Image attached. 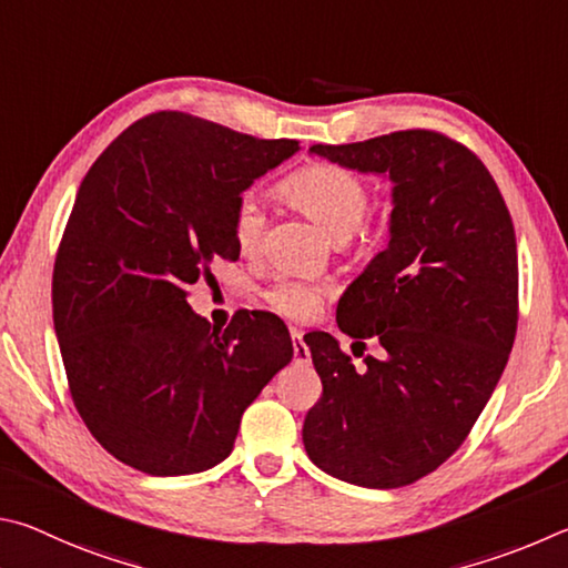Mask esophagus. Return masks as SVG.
Instances as JSON below:
<instances>
[{
    "label": "esophagus",
    "instance_id": "obj_1",
    "mask_svg": "<svg viewBox=\"0 0 568 568\" xmlns=\"http://www.w3.org/2000/svg\"><path fill=\"white\" fill-rule=\"evenodd\" d=\"M292 342H294V364L306 366L312 362V354H310V346L302 342V332L300 329H292Z\"/></svg>",
    "mask_w": 568,
    "mask_h": 568
}]
</instances>
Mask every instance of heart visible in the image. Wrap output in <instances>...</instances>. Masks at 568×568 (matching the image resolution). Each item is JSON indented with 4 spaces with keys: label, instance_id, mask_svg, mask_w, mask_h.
<instances>
[{
    "label": "heart",
    "instance_id": "1",
    "mask_svg": "<svg viewBox=\"0 0 568 568\" xmlns=\"http://www.w3.org/2000/svg\"><path fill=\"white\" fill-rule=\"evenodd\" d=\"M278 192L294 209L322 229L332 242L342 244L359 232L372 209L369 184L352 169L339 164H310L286 176ZM264 232V212L254 199H242L232 216V236L242 254H254ZM274 312L290 320H306L320 306L322 294L300 282H278L264 294Z\"/></svg>",
    "mask_w": 568,
    "mask_h": 568
}]
</instances>
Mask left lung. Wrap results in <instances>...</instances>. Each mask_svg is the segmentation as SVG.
<instances>
[{"mask_svg":"<svg viewBox=\"0 0 568 568\" xmlns=\"http://www.w3.org/2000/svg\"><path fill=\"white\" fill-rule=\"evenodd\" d=\"M312 154L394 182L389 244L336 306L352 339L382 344L356 369L332 334L304 336L322 399L302 439L322 471L366 489H399L449 459L509 362L519 320L511 214L471 149L432 129Z\"/></svg>","mask_w":568,"mask_h":568,"instance_id":"8db88e82","label":"left lung"}]
</instances>
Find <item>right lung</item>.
Masks as SVG:
<instances>
[{
  "mask_svg": "<svg viewBox=\"0 0 568 568\" xmlns=\"http://www.w3.org/2000/svg\"><path fill=\"white\" fill-rule=\"evenodd\" d=\"M300 152L184 112L139 119L89 169L52 276L54 332L87 429L132 469L199 474L292 362L284 324L239 312L224 332L186 304L216 256L236 262L242 192Z\"/></svg>",
  "mask_w": 568,
  "mask_h": 568,
  "instance_id": "obj_1",
  "label": "right lung"
}]
</instances>
